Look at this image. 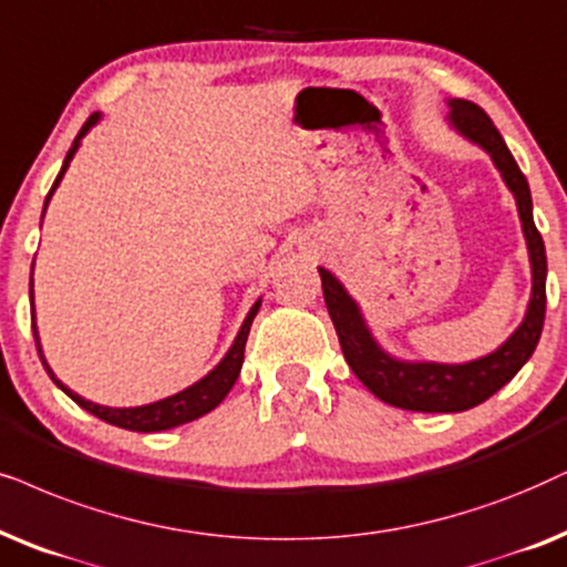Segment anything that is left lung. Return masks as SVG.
I'll list each match as a JSON object with an SVG mask.
<instances>
[{
    "label": "left lung",
    "instance_id": "obj_1",
    "mask_svg": "<svg viewBox=\"0 0 567 567\" xmlns=\"http://www.w3.org/2000/svg\"><path fill=\"white\" fill-rule=\"evenodd\" d=\"M447 109H451V116H447L451 127L489 153L492 164L497 166L503 182L516 197L518 218L528 247V262H532V299H528L526 318L516 328V333L492 354L474 359V362H403V359L388 354L374 341L351 293L343 289V284L330 270L320 268L328 315L336 326L343 357H347L357 378L380 401L391 403L395 409L427 411V414H455V411L474 409L489 395H495L499 388L508 385L539 343L544 307H547V252H544L542 234L536 231L532 216V189H528L526 176L520 174L516 158H513L489 116L484 114V109L463 99H451Z\"/></svg>",
    "mask_w": 567,
    "mask_h": 567
}]
</instances>
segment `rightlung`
Masks as SVG:
<instances>
[{
	"instance_id": "add662e5",
	"label": "right lung",
	"mask_w": 567,
	"mask_h": 567,
	"mask_svg": "<svg viewBox=\"0 0 567 567\" xmlns=\"http://www.w3.org/2000/svg\"><path fill=\"white\" fill-rule=\"evenodd\" d=\"M101 114L95 112L87 116V122L83 124V130L78 132L75 143H72V148L68 151V158H64L62 164V172L56 174L54 185H51L49 195H47V203H43V213H47V205L51 200V195H54V189L59 187V182H62L64 172H68L72 156H75L78 148H80V140L87 135V130L93 127V124H99ZM43 218V216H41ZM257 310H260V299L255 301L252 310L247 312L245 322H241L237 338H234L231 349L226 351V357L220 359V362L213 367V370L205 374L203 380H197L195 385L185 388V391L168 395V399H161L156 403H148V406H132V409H112V406H101V403H93V401H85L83 395H78L75 391H70L68 385H62L54 378V372H51V367L47 359H43V351H41V341H39V328H35V310H33V276H31V320H33V338H35V349H39V357L43 367H47L49 378L56 382V388H62L64 393L70 395L72 401L78 403V406H83L85 411H91L93 416L104 419V422L114 424V427H122V430H132V432H161V430H172V427H179V424H187L193 422V419H200L203 414H208L218 406L220 401L226 399V393L231 391L234 382H237L239 372H241V362H245V343H247V336H249V328H252V320Z\"/></svg>"
}]
</instances>
